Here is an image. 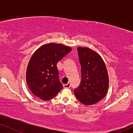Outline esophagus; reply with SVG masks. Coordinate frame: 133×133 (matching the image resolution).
Listing matches in <instances>:
<instances>
[{
	"mask_svg": "<svg viewBox=\"0 0 133 133\" xmlns=\"http://www.w3.org/2000/svg\"><path fill=\"white\" fill-rule=\"evenodd\" d=\"M63 86L64 89H68V88H70V87H71V84L68 83L66 84H64Z\"/></svg>",
	"mask_w": 133,
	"mask_h": 133,
	"instance_id": "esophagus-1",
	"label": "esophagus"
}]
</instances>
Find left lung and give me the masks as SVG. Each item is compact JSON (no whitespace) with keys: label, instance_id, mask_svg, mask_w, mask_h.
Instances as JSON below:
<instances>
[{"label":"left lung","instance_id":"8db88e82","mask_svg":"<svg viewBox=\"0 0 133 133\" xmlns=\"http://www.w3.org/2000/svg\"><path fill=\"white\" fill-rule=\"evenodd\" d=\"M81 65V82L74 89L76 98L86 106L92 105L104 97L109 88V76L103 58L87 47H78Z\"/></svg>","mask_w":133,"mask_h":133}]
</instances>
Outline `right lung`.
Wrapping results in <instances>:
<instances>
[{"label": "right lung", "mask_w": 133, "mask_h": 133, "mask_svg": "<svg viewBox=\"0 0 133 133\" xmlns=\"http://www.w3.org/2000/svg\"><path fill=\"white\" fill-rule=\"evenodd\" d=\"M72 50L61 44L48 43L34 52L26 71V81L35 96L42 100H49L63 87L59 79L57 63Z\"/></svg>", "instance_id": "right-lung-1"}]
</instances>
